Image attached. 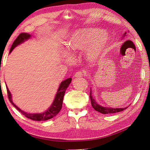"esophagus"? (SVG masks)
I'll list each match as a JSON object with an SVG mask.
<instances>
[{
	"label": "esophagus",
	"mask_w": 150,
	"mask_h": 150,
	"mask_svg": "<svg viewBox=\"0 0 150 150\" xmlns=\"http://www.w3.org/2000/svg\"><path fill=\"white\" fill-rule=\"evenodd\" d=\"M86 74V72L84 70L83 71H78L76 72L75 74V76L76 77H81V76H85Z\"/></svg>",
	"instance_id": "obj_1"
}]
</instances>
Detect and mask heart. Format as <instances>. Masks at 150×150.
<instances>
[{
    "label": "heart",
    "mask_w": 150,
    "mask_h": 150,
    "mask_svg": "<svg viewBox=\"0 0 150 150\" xmlns=\"http://www.w3.org/2000/svg\"><path fill=\"white\" fill-rule=\"evenodd\" d=\"M108 39V34L105 31L99 32L96 29H81L72 34L68 47L73 52L83 51L87 48V57L94 60L103 52Z\"/></svg>",
    "instance_id": "1"
}]
</instances>
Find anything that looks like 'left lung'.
I'll return each mask as SVG.
<instances>
[{
    "label": "left lung",
    "instance_id": "1",
    "mask_svg": "<svg viewBox=\"0 0 150 150\" xmlns=\"http://www.w3.org/2000/svg\"><path fill=\"white\" fill-rule=\"evenodd\" d=\"M126 33H125V35H126ZM89 96H90V99H91V105L93 106V108L95 110L102 113V114H110V113H115V112H118L120 111H123L127 108H106V107H103L100 105H99L96 103V102L95 101L94 99L92 98L91 96V93L90 92L89 94Z\"/></svg>",
    "mask_w": 150,
    "mask_h": 150
}]
</instances>
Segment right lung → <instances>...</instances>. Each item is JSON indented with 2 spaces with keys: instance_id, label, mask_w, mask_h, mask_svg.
<instances>
[{
  "instance_id": "obj_1",
  "label": "right lung",
  "mask_w": 150,
  "mask_h": 150,
  "mask_svg": "<svg viewBox=\"0 0 150 150\" xmlns=\"http://www.w3.org/2000/svg\"><path fill=\"white\" fill-rule=\"evenodd\" d=\"M30 37V34L28 33H21L19 35H18V37L16 38V39L13 41L11 46V48L10 49V52H11V51L13 49V48L16 47L17 45L23 42L25 40L28 39ZM71 80H72V78H69L64 81H62L59 86V88L58 89L55 99H54L52 106L50 107V108L47 111L44 112L43 113H39V114H29V113H27L23 111H22L21 109L18 108L16 104H14V103L12 102V99H11V93L9 91H8L7 86H6L8 100H9V101L13 104V106H14L18 111L21 112L22 115H24L26 117H28V118H29L30 120H33L34 121H46L52 118V117H54V116H56L58 114L59 112L61 111L62 106L63 98H64L67 88L69 86V85L71 82Z\"/></svg>"
}]
</instances>
